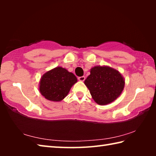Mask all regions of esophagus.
Here are the masks:
<instances>
[{
    "mask_svg": "<svg viewBox=\"0 0 156 156\" xmlns=\"http://www.w3.org/2000/svg\"><path fill=\"white\" fill-rule=\"evenodd\" d=\"M84 80H85V77L84 76H80V77H78V80L83 82Z\"/></svg>",
    "mask_w": 156,
    "mask_h": 156,
    "instance_id": "obj_1",
    "label": "esophagus"
}]
</instances>
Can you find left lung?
I'll use <instances>...</instances> for the list:
<instances>
[{"mask_svg":"<svg viewBox=\"0 0 156 156\" xmlns=\"http://www.w3.org/2000/svg\"><path fill=\"white\" fill-rule=\"evenodd\" d=\"M122 74L109 66H95L90 70L84 84L95 102L100 105L112 103L120 96L125 87Z\"/></svg>","mask_w":156,"mask_h":156,"instance_id":"left-lung-1","label":"left lung"}]
</instances>
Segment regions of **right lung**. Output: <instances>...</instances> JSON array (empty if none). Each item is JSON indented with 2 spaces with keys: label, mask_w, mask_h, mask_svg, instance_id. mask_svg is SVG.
<instances>
[{
  "label": "right lung",
  "mask_w": 156,
  "mask_h": 156,
  "mask_svg": "<svg viewBox=\"0 0 156 156\" xmlns=\"http://www.w3.org/2000/svg\"><path fill=\"white\" fill-rule=\"evenodd\" d=\"M77 78L65 68L57 67L44 73L39 83V91L47 100L60 102L67 96L77 83Z\"/></svg>",
  "instance_id": "add662e5"
}]
</instances>
